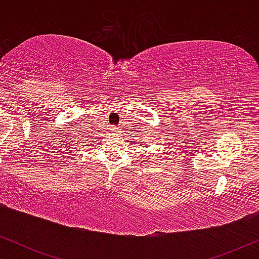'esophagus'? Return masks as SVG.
I'll return each mask as SVG.
<instances>
[{
  "mask_svg": "<svg viewBox=\"0 0 259 259\" xmlns=\"http://www.w3.org/2000/svg\"><path fill=\"white\" fill-rule=\"evenodd\" d=\"M112 130H113V132H118V127L117 126H112Z\"/></svg>",
  "mask_w": 259,
  "mask_h": 259,
  "instance_id": "obj_1",
  "label": "esophagus"
}]
</instances>
